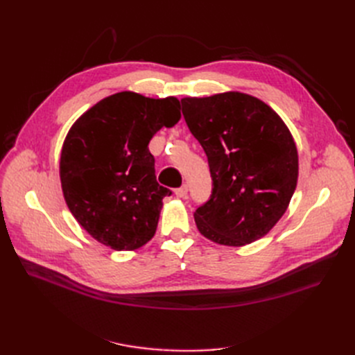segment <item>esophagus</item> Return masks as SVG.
Listing matches in <instances>:
<instances>
[{
	"instance_id": "obj_1",
	"label": "esophagus",
	"mask_w": 355,
	"mask_h": 355,
	"mask_svg": "<svg viewBox=\"0 0 355 355\" xmlns=\"http://www.w3.org/2000/svg\"><path fill=\"white\" fill-rule=\"evenodd\" d=\"M175 194H176V197H179V198L187 197V194H188V185H182L180 188H178V189L175 191Z\"/></svg>"
}]
</instances>
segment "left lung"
<instances>
[{
    "instance_id": "8db88e82",
    "label": "left lung",
    "mask_w": 355,
    "mask_h": 355,
    "mask_svg": "<svg viewBox=\"0 0 355 355\" xmlns=\"http://www.w3.org/2000/svg\"><path fill=\"white\" fill-rule=\"evenodd\" d=\"M180 102L213 179L210 200L194 213L198 231L230 247L265 237L286 213L299 176L297 148L283 118L241 92Z\"/></svg>"
}]
</instances>
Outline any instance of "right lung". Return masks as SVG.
I'll list each match as a JSON object with an SVG mask.
<instances>
[{
  "label": "right lung",
  "instance_id": "right-lung-1",
  "mask_svg": "<svg viewBox=\"0 0 355 355\" xmlns=\"http://www.w3.org/2000/svg\"><path fill=\"white\" fill-rule=\"evenodd\" d=\"M175 96L136 92L108 96L75 121L63 141L59 175L68 209L81 227L112 250H136L154 237L171 191L155 178L148 145L180 120Z\"/></svg>",
  "mask_w": 355,
  "mask_h": 355
}]
</instances>
